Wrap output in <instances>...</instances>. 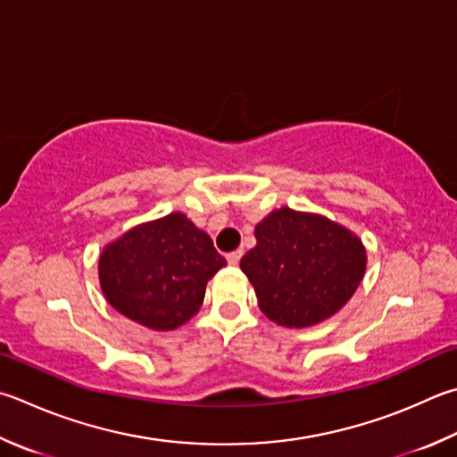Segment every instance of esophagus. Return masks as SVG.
Segmentation results:
<instances>
[{
  "label": "esophagus",
  "mask_w": 457,
  "mask_h": 457,
  "mask_svg": "<svg viewBox=\"0 0 457 457\" xmlns=\"http://www.w3.org/2000/svg\"><path fill=\"white\" fill-rule=\"evenodd\" d=\"M242 255H244L242 250H236V252L228 253V263H229V265H237L239 260H242Z\"/></svg>",
  "instance_id": "34e87169"
}]
</instances>
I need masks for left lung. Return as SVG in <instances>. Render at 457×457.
Here are the masks:
<instances>
[{
  "instance_id": "left-lung-1",
  "label": "left lung",
  "mask_w": 457,
  "mask_h": 457,
  "mask_svg": "<svg viewBox=\"0 0 457 457\" xmlns=\"http://www.w3.org/2000/svg\"><path fill=\"white\" fill-rule=\"evenodd\" d=\"M257 244L239 268L265 318L284 328H310L347 303L363 279L361 239L326 215L279 207L255 226Z\"/></svg>"
}]
</instances>
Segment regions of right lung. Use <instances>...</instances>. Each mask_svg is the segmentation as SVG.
<instances>
[{
  "instance_id": "obj_1",
  "label": "right lung",
  "mask_w": 457,
  "mask_h": 457,
  "mask_svg": "<svg viewBox=\"0 0 457 457\" xmlns=\"http://www.w3.org/2000/svg\"><path fill=\"white\" fill-rule=\"evenodd\" d=\"M228 262L186 213L128 229L99 253L102 294L115 312L154 331H171L200 312L205 286Z\"/></svg>"
}]
</instances>
